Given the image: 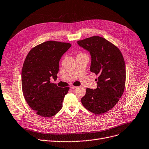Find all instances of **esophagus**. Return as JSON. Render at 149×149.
I'll return each instance as SVG.
<instances>
[{
	"mask_svg": "<svg viewBox=\"0 0 149 149\" xmlns=\"http://www.w3.org/2000/svg\"><path fill=\"white\" fill-rule=\"evenodd\" d=\"M77 87L76 86H73V85H71V86H70V88H71V89H74V88H75Z\"/></svg>",
	"mask_w": 149,
	"mask_h": 149,
	"instance_id": "34e87169",
	"label": "esophagus"
}]
</instances>
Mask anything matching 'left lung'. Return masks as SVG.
<instances>
[{"label":"left lung","mask_w":149,"mask_h":149,"mask_svg":"<svg viewBox=\"0 0 149 149\" xmlns=\"http://www.w3.org/2000/svg\"><path fill=\"white\" fill-rule=\"evenodd\" d=\"M92 57L91 71L98 75L97 87L87 88L81 98L83 105L95 114L112 109L122 96L126 82V66L123 56L117 47L106 39L93 36L77 41Z\"/></svg>","instance_id":"1"}]
</instances>
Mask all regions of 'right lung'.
I'll return each instance as SVG.
<instances>
[{"mask_svg":"<svg viewBox=\"0 0 149 149\" xmlns=\"http://www.w3.org/2000/svg\"><path fill=\"white\" fill-rule=\"evenodd\" d=\"M71 44L48 41L32 48L22 71V85L26 101L36 114L45 117L56 114L62 108L69 87H58L50 78H57L59 61Z\"/></svg>","mask_w":149,"mask_h":149,"instance_id":"right-lung-1","label":"right lung"}]
</instances>
